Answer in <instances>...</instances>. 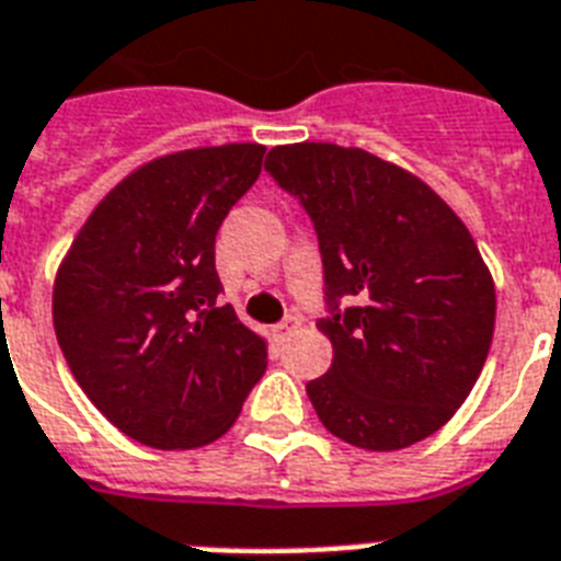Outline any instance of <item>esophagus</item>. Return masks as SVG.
<instances>
[{
	"label": "esophagus",
	"mask_w": 561,
	"mask_h": 561,
	"mask_svg": "<svg viewBox=\"0 0 561 561\" xmlns=\"http://www.w3.org/2000/svg\"><path fill=\"white\" fill-rule=\"evenodd\" d=\"M299 325H302V317L288 314L279 325H276V337H279V341H285V337H290V334L299 332Z\"/></svg>",
	"instance_id": "obj_1"
}]
</instances>
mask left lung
<instances>
[{
	"label": "left lung",
	"mask_w": 561,
	"mask_h": 561,
	"mask_svg": "<svg viewBox=\"0 0 561 561\" xmlns=\"http://www.w3.org/2000/svg\"><path fill=\"white\" fill-rule=\"evenodd\" d=\"M264 171L314 224L332 369L306 383L343 443L399 451L457 413L486 364L495 285L451 206L360 148L282 145Z\"/></svg>",
	"instance_id": "1"
}]
</instances>
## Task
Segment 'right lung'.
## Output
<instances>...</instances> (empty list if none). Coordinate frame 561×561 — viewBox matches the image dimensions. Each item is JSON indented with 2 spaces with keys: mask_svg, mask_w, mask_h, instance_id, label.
I'll return each instance as SVG.
<instances>
[{
  "mask_svg": "<svg viewBox=\"0 0 561 561\" xmlns=\"http://www.w3.org/2000/svg\"><path fill=\"white\" fill-rule=\"evenodd\" d=\"M264 145L148 162L92 209L55 279L51 317L90 401L130 439L197 448L236 422L267 341L220 306V224L262 174Z\"/></svg>",
  "mask_w": 561,
  "mask_h": 561,
  "instance_id": "add662e5",
  "label": "right lung"
}]
</instances>
